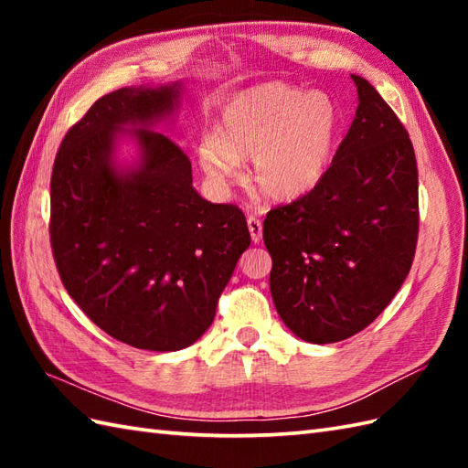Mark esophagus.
<instances>
[{"instance_id":"34e87169","label":"esophagus","mask_w":468,"mask_h":468,"mask_svg":"<svg viewBox=\"0 0 468 468\" xmlns=\"http://www.w3.org/2000/svg\"><path fill=\"white\" fill-rule=\"evenodd\" d=\"M247 227H250L253 243H260L263 239V223L257 217H250L247 218Z\"/></svg>"}]
</instances>
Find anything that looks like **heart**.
Here are the masks:
<instances>
[{"instance_id":"1","label":"heart","mask_w":468,"mask_h":468,"mask_svg":"<svg viewBox=\"0 0 468 468\" xmlns=\"http://www.w3.org/2000/svg\"><path fill=\"white\" fill-rule=\"evenodd\" d=\"M340 138V112L330 96L282 82L245 88L221 108L215 133L198 138L197 158L215 183H231L241 163L271 201H295L324 181Z\"/></svg>"}]
</instances>
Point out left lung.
Instances as JSON below:
<instances>
[{
    "label": "left lung",
    "mask_w": 468,
    "mask_h": 468,
    "mask_svg": "<svg viewBox=\"0 0 468 468\" xmlns=\"http://www.w3.org/2000/svg\"><path fill=\"white\" fill-rule=\"evenodd\" d=\"M330 171L263 221L275 310L312 344L342 342L399 293L419 239V168L409 133L362 76Z\"/></svg>",
    "instance_id": "8db88e82"
}]
</instances>
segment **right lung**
I'll return each instance as SVG.
<instances>
[{
  "mask_svg": "<svg viewBox=\"0 0 468 468\" xmlns=\"http://www.w3.org/2000/svg\"><path fill=\"white\" fill-rule=\"evenodd\" d=\"M181 98L183 82L102 96L64 136L49 183V241L69 297L108 335L151 352L208 330L251 243L241 208L205 201L183 148L154 133ZM124 135L131 164L117 156Z\"/></svg>",
  "mask_w": 468,
  "mask_h": 468,
  "instance_id": "add662e5",
  "label": "right lung"
}]
</instances>
